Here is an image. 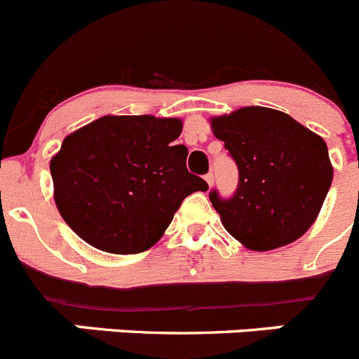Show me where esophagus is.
<instances>
[{
	"label": "esophagus",
	"mask_w": 359,
	"mask_h": 359,
	"mask_svg": "<svg viewBox=\"0 0 359 359\" xmlns=\"http://www.w3.org/2000/svg\"><path fill=\"white\" fill-rule=\"evenodd\" d=\"M205 182L209 184V186H212V184H214V175H212V173H207V175H205Z\"/></svg>",
	"instance_id": "esophagus-1"
}]
</instances>
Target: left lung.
Masks as SVG:
<instances>
[{
    "mask_svg": "<svg viewBox=\"0 0 359 359\" xmlns=\"http://www.w3.org/2000/svg\"><path fill=\"white\" fill-rule=\"evenodd\" d=\"M239 170L230 198H209L226 232L253 251L299 239L317 219L333 180L324 140L278 109L248 106L210 118Z\"/></svg>",
    "mask_w": 359,
    "mask_h": 359,
    "instance_id": "1",
    "label": "left lung"
}]
</instances>
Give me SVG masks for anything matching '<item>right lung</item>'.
Wrapping results in <instances>:
<instances>
[{"mask_svg": "<svg viewBox=\"0 0 359 359\" xmlns=\"http://www.w3.org/2000/svg\"><path fill=\"white\" fill-rule=\"evenodd\" d=\"M180 133L179 118L108 115L69 134L49 164L67 225L108 253L152 248L182 200L209 189L187 172Z\"/></svg>", "mask_w": 359, "mask_h": 359, "instance_id": "obj_1", "label": "right lung"}]
</instances>
